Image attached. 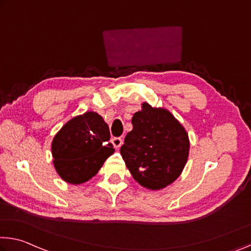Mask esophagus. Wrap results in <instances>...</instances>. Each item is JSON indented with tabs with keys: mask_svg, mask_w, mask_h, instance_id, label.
Here are the masks:
<instances>
[{
	"mask_svg": "<svg viewBox=\"0 0 251 251\" xmlns=\"http://www.w3.org/2000/svg\"><path fill=\"white\" fill-rule=\"evenodd\" d=\"M110 142H111V144L114 145L115 149H119V147L123 145V140H122V138H119V137L111 138Z\"/></svg>",
	"mask_w": 251,
	"mask_h": 251,
	"instance_id": "esophagus-1",
	"label": "esophagus"
}]
</instances>
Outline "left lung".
Instances as JSON below:
<instances>
[{
	"instance_id": "obj_1",
	"label": "left lung",
	"mask_w": 251,
	"mask_h": 251,
	"mask_svg": "<svg viewBox=\"0 0 251 251\" xmlns=\"http://www.w3.org/2000/svg\"><path fill=\"white\" fill-rule=\"evenodd\" d=\"M121 154L134 180L149 190H162L181 176L190 152L183 125L162 107L143 102L132 118Z\"/></svg>"
}]
</instances>
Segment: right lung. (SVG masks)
I'll return each instance as SVG.
<instances>
[{
  "label": "right lung",
  "mask_w": 251,
  "mask_h": 251,
  "mask_svg": "<svg viewBox=\"0 0 251 251\" xmlns=\"http://www.w3.org/2000/svg\"><path fill=\"white\" fill-rule=\"evenodd\" d=\"M109 127L96 111L71 118L51 143L53 165L63 181L81 184L96 176L115 149Z\"/></svg>",
  "instance_id": "right-lung-1"
}]
</instances>
